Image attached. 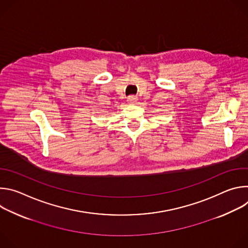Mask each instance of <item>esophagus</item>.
Here are the masks:
<instances>
[{"label":"esophagus","mask_w":248,"mask_h":248,"mask_svg":"<svg viewBox=\"0 0 248 248\" xmlns=\"http://www.w3.org/2000/svg\"><path fill=\"white\" fill-rule=\"evenodd\" d=\"M136 101H137V97L136 96H129L128 98H127V103L129 104V105H133V104H135L136 103Z\"/></svg>","instance_id":"34e87169"}]
</instances>
